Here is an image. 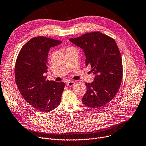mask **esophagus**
Segmentation results:
<instances>
[{
  "label": "esophagus",
  "instance_id": "esophagus-1",
  "mask_svg": "<svg viewBox=\"0 0 146 146\" xmlns=\"http://www.w3.org/2000/svg\"><path fill=\"white\" fill-rule=\"evenodd\" d=\"M75 82H72V81H70L69 82L67 83V86L68 87H73L74 84H75Z\"/></svg>",
  "mask_w": 146,
  "mask_h": 146
}]
</instances>
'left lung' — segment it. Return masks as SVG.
<instances>
[{"label": "left lung", "mask_w": 146, "mask_h": 146, "mask_svg": "<svg viewBox=\"0 0 146 146\" xmlns=\"http://www.w3.org/2000/svg\"><path fill=\"white\" fill-rule=\"evenodd\" d=\"M69 40L84 52L86 65L96 75L91 83H86V93L82 98L87 107L97 109L110 102L118 92L123 77L121 54L111 37L94 32Z\"/></svg>", "instance_id": "left-lung-1"}]
</instances>
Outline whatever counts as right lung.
<instances>
[{
    "instance_id": "1",
    "label": "right lung",
    "mask_w": 146,
    "mask_h": 146,
    "mask_svg": "<svg viewBox=\"0 0 146 146\" xmlns=\"http://www.w3.org/2000/svg\"><path fill=\"white\" fill-rule=\"evenodd\" d=\"M60 40L44 36L32 38L22 47L16 61L15 74L17 88L25 100L42 112L59 105L65 84L46 80L47 56L50 47Z\"/></svg>"
}]
</instances>
